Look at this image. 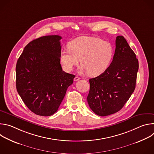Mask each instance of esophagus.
Instances as JSON below:
<instances>
[{
    "label": "esophagus",
    "instance_id": "esophagus-1",
    "mask_svg": "<svg viewBox=\"0 0 154 154\" xmlns=\"http://www.w3.org/2000/svg\"><path fill=\"white\" fill-rule=\"evenodd\" d=\"M80 79V77H79L78 76H75V77H74V81H78V80H79Z\"/></svg>",
    "mask_w": 154,
    "mask_h": 154
}]
</instances>
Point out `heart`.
<instances>
[{
  "instance_id": "heart-1",
  "label": "heart",
  "mask_w": 154,
  "mask_h": 154,
  "mask_svg": "<svg viewBox=\"0 0 154 154\" xmlns=\"http://www.w3.org/2000/svg\"><path fill=\"white\" fill-rule=\"evenodd\" d=\"M113 54V48L109 42L99 38L80 36L72 40L68 48L61 51L60 59L64 69L71 72L81 58L82 71L96 76L107 69Z\"/></svg>"
}]
</instances>
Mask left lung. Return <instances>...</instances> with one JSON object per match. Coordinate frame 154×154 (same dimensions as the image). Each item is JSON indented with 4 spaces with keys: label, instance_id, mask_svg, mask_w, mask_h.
Segmentation results:
<instances>
[{
    "label": "left lung",
    "instance_id": "left-lung-1",
    "mask_svg": "<svg viewBox=\"0 0 154 154\" xmlns=\"http://www.w3.org/2000/svg\"><path fill=\"white\" fill-rule=\"evenodd\" d=\"M138 60L122 36L116 39L113 61L99 76L89 80L87 101L96 115L105 116L119 112L135 89Z\"/></svg>",
    "mask_w": 154,
    "mask_h": 154
}]
</instances>
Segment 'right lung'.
I'll list each match as a JSON object with an SVG mask.
<instances>
[{
    "label": "right lung",
    "instance_id": "right-lung-1",
    "mask_svg": "<svg viewBox=\"0 0 154 154\" xmlns=\"http://www.w3.org/2000/svg\"><path fill=\"white\" fill-rule=\"evenodd\" d=\"M61 38L48 35L33 40L24 48L16 63L17 93L37 115L54 114L73 83L75 75L63 71L60 64Z\"/></svg>",
    "mask_w": 154,
    "mask_h": 154
}]
</instances>
